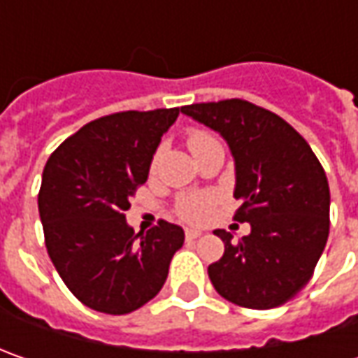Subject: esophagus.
Returning <instances> with one entry per match:
<instances>
[{
    "label": "esophagus",
    "mask_w": 358,
    "mask_h": 358,
    "mask_svg": "<svg viewBox=\"0 0 358 358\" xmlns=\"http://www.w3.org/2000/svg\"><path fill=\"white\" fill-rule=\"evenodd\" d=\"M199 237H201V231H197V229H187L185 231L187 241H195V239H199Z\"/></svg>",
    "instance_id": "obj_1"
}]
</instances>
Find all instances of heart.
Returning <instances> with one entry per match:
<instances>
[{"instance_id": "b5f03b06", "label": "heart", "mask_w": 358, "mask_h": 358, "mask_svg": "<svg viewBox=\"0 0 358 358\" xmlns=\"http://www.w3.org/2000/svg\"><path fill=\"white\" fill-rule=\"evenodd\" d=\"M215 141V137L207 131H191L187 137V147L191 153L199 151L201 147ZM215 195L211 193H191V195H183L175 203V213L179 215L187 223H205L215 207Z\"/></svg>"}]
</instances>
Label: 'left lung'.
Returning <instances> with one entry per match:
<instances>
[{
	"instance_id": "8db88e82",
	"label": "left lung",
	"mask_w": 358,
	"mask_h": 358,
	"mask_svg": "<svg viewBox=\"0 0 358 358\" xmlns=\"http://www.w3.org/2000/svg\"><path fill=\"white\" fill-rule=\"evenodd\" d=\"M181 111L227 141L241 203L235 221L251 225L239 241L213 231L225 243L207 268L215 291L247 309L279 307L309 282L327 245L331 193L323 165L285 119L245 99Z\"/></svg>"
}]
</instances>
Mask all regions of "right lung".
Segmentation results:
<instances>
[{"mask_svg": "<svg viewBox=\"0 0 358 358\" xmlns=\"http://www.w3.org/2000/svg\"><path fill=\"white\" fill-rule=\"evenodd\" d=\"M177 115L179 107L95 119L45 163L37 205L49 259L90 309L125 315L143 307L183 247L179 225L159 221L135 233L125 221L129 199L147 181L153 153Z\"/></svg>", "mask_w": 358, "mask_h": 358, "instance_id": "1", "label": "right lung"}]
</instances>
